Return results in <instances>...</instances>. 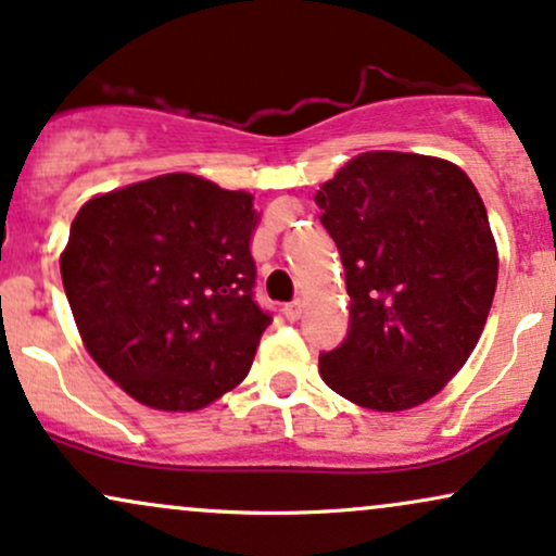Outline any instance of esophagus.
Returning <instances> with one entry per match:
<instances>
[{
	"label": "esophagus",
	"instance_id": "34e87169",
	"mask_svg": "<svg viewBox=\"0 0 556 556\" xmlns=\"http://www.w3.org/2000/svg\"><path fill=\"white\" fill-rule=\"evenodd\" d=\"M283 315H286V319H291V323H296V319L304 315V302H299V299H296V302L286 304Z\"/></svg>",
	"mask_w": 556,
	"mask_h": 556
}]
</instances>
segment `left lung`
<instances>
[{
	"mask_svg": "<svg viewBox=\"0 0 556 556\" xmlns=\"http://www.w3.org/2000/svg\"><path fill=\"white\" fill-rule=\"evenodd\" d=\"M351 296V330L319 377L362 408L427 403L473 354L497 289V241L460 166L369 150L317 189Z\"/></svg>",
	"mask_w": 556,
	"mask_h": 556,
	"instance_id": "8db88e82",
	"label": "left lung"
}]
</instances>
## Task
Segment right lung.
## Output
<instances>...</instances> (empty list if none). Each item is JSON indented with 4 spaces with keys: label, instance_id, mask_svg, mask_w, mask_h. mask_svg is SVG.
<instances>
[{
    "label": "right lung",
    "instance_id": "add662e5",
    "mask_svg": "<svg viewBox=\"0 0 556 556\" xmlns=\"http://www.w3.org/2000/svg\"><path fill=\"white\" fill-rule=\"evenodd\" d=\"M241 189L163 174L96 194L59 267L93 362L155 410H200L250 371L273 323L254 304L260 213Z\"/></svg>",
    "mask_w": 556,
    "mask_h": 556
}]
</instances>
